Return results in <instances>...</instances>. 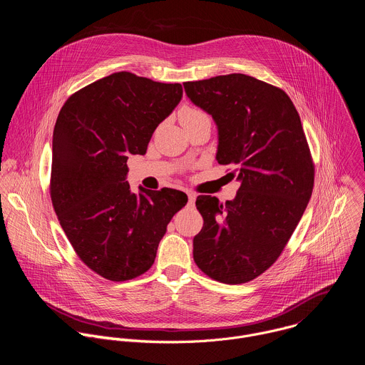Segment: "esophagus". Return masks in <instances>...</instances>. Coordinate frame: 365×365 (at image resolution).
I'll list each match as a JSON object with an SVG mask.
<instances>
[{"mask_svg":"<svg viewBox=\"0 0 365 365\" xmlns=\"http://www.w3.org/2000/svg\"><path fill=\"white\" fill-rule=\"evenodd\" d=\"M187 197H189V202L193 203L195 199H196V193H195V192H189V193H187Z\"/></svg>","mask_w":365,"mask_h":365,"instance_id":"1","label":"esophagus"}]
</instances>
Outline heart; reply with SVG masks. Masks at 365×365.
Masks as SVG:
<instances>
[{
  "mask_svg": "<svg viewBox=\"0 0 365 365\" xmlns=\"http://www.w3.org/2000/svg\"><path fill=\"white\" fill-rule=\"evenodd\" d=\"M179 120L185 128H189L202 121H211L210 115H207L203 110L192 106H183L179 110Z\"/></svg>",
  "mask_w": 365,
  "mask_h": 365,
  "instance_id": "b5f03b06",
  "label": "heart"
}]
</instances>
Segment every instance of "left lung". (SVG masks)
<instances>
[{
	"mask_svg": "<svg viewBox=\"0 0 365 365\" xmlns=\"http://www.w3.org/2000/svg\"><path fill=\"white\" fill-rule=\"evenodd\" d=\"M195 106L218 125L220 165L240 180L235 199L199 195L203 218L193 259L211 279L247 283L274 264L312 195L315 165L289 95L242 73L185 82Z\"/></svg>",
	"mask_w": 365,
	"mask_h": 365,
	"instance_id": "obj_1",
	"label": "left lung"
}]
</instances>
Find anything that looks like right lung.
<instances>
[{"label":"right lung","mask_w":365,"mask_h":365,"mask_svg":"<svg viewBox=\"0 0 365 365\" xmlns=\"http://www.w3.org/2000/svg\"><path fill=\"white\" fill-rule=\"evenodd\" d=\"M180 83L117 72L68 98L53 130L50 197L75 252L111 282L145 273L186 193L140 187L127 179L130 154H145L180 102Z\"/></svg>","instance_id":"add662e5"}]
</instances>
